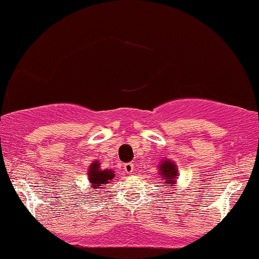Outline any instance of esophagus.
Returning <instances> with one entry per match:
<instances>
[{
	"mask_svg": "<svg viewBox=\"0 0 259 259\" xmlns=\"http://www.w3.org/2000/svg\"><path fill=\"white\" fill-rule=\"evenodd\" d=\"M123 169H124V171H126V173L131 174V173H133V170H135V165H133L132 163H126L123 165Z\"/></svg>",
	"mask_w": 259,
	"mask_h": 259,
	"instance_id": "esophagus-1",
	"label": "esophagus"
}]
</instances>
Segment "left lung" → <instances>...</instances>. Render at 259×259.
<instances>
[{
	"instance_id": "obj_1",
	"label": "left lung",
	"mask_w": 259,
	"mask_h": 259,
	"mask_svg": "<svg viewBox=\"0 0 259 259\" xmlns=\"http://www.w3.org/2000/svg\"><path fill=\"white\" fill-rule=\"evenodd\" d=\"M160 174H162V178L165 182V185L164 186H173L175 184V179L177 177V168L169 160H164L163 164H160Z\"/></svg>"
}]
</instances>
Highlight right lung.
<instances>
[{
    "label": "right lung",
    "instance_id": "add662e5",
    "mask_svg": "<svg viewBox=\"0 0 259 259\" xmlns=\"http://www.w3.org/2000/svg\"><path fill=\"white\" fill-rule=\"evenodd\" d=\"M113 178H115V174H113L112 170H108V169H106V170H100L99 163L95 162L91 164L90 170H89V186L94 189V191L91 190V193L96 194L97 189L102 188L105 184H108V182L112 180Z\"/></svg>",
    "mask_w": 259,
    "mask_h": 259
}]
</instances>
